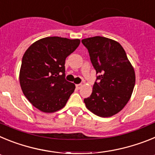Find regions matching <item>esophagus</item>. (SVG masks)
Segmentation results:
<instances>
[{
  "label": "esophagus",
  "instance_id": "esophagus-1",
  "mask_svg": "<svg viewBox=\"0 0 155 155\" xmlns=\"http://www.w3.org/2000/svg\"><path fill=\"white\" fill-rule=\"evenodd\" d=\"M82 87V84H76V88L77 89H80L81 87Z\"/></svg>",
  "mask_w": 155,
  "mask_h": 155
}]
</instances>
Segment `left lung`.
<instances>
[{"mask_svg": "<svg viewBox=\"0 0 155 155\" xmlns=\"http://www.w3.org/2000/svg\"><path fill=\"white\" fill-rule=\"evenodd\" d=\"M98 74L86 107L100 117H110L124 109L135 85V71L123 46L113 39L94 36L81 40Z\"/></svg>", "mask_w": 155, "mask_h": 155, "instance_id": "left-lung-1", "label": "left lung"}]
</instances>
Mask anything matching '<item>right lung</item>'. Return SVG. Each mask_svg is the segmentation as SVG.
Returning a JSON list of instances; mask_svg holds the SVG:
<instances>
[{
    "instance_id": "1",
    "label": "right lung",
    "mask_w": 155,
    "mask_h": 155,
    "mask_svg": "<svg viewBox=\"0 0 155 155\" xmlns=\"http://www.w3.org/2000/svg\"><path fill=\"white\" fill-rule=\"evenodd\" d=\"M80 39L46 37L27 49L21 61L19 82L24 95L36 109L51 113L63 109L75 89L65 80V60Z\"/></svg>"
}]
</instances>
